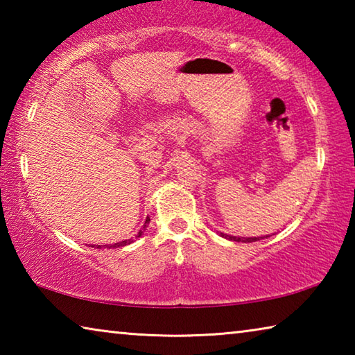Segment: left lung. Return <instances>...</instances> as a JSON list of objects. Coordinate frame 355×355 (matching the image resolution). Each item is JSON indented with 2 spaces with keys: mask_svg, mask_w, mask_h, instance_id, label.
I'll list each match as a JSON object with an SVG mask.
<instances>
[{
  "mask_svg": "<svg viewBox=\"0 0 355 355\" xmlns=\"http://www.w3.org/2000/svg\"><path fill=\"white\" fill-rule=\"evenodd\" d=\"M222 238H227L230 239V241H236V243H255V241H260V239H264L268 236H258V238H239V236H230V235H225V233H220Z\"/></svg>",
  "mask_w": 355,
  "mask_h": 355,
  "instance_id": "obj_1",
  "label": "left lung"
}]
</instances>
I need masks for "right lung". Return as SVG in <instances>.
<instances>
[{
  "label": "right lung",
  "instance_id": "1",
  "mask_svg": "<svg viewBox=\"0 0 355 355\" xmlns=\"http://www.w3.org/2000/svg\"><path fill=\"white\" fill-rule=\"evenodd\" d=\"M150 222V218L147 216V219H146V224L142 225V228L139 232H137V235H136V238H141L142 235H144V232H146V228H147V224ZM133 243V238L131 239H125V241H120V243H116V244H110V245H106L107 249H114V248H123V245H127V244H131ZM91 248H94V245H91ZM97 249H101V245H97Z\"/></svg>",
  "mask_w": 355,
  "mask_h": 355
}]
</instances>
